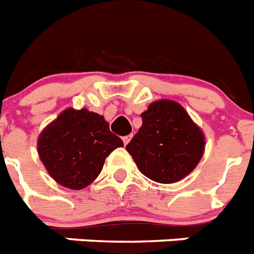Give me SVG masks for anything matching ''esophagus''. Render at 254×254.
<instances>
[{"label": "esophagus", "mask_w": 254, "mask_h": 254, "mask_svg": "<svg viewBox=\"0 0 254 254\" xmlns=\"http://www.w3.org/2000/svg\"><path fill=\"white\" fill-rule=\"evenodd\" d=\"M131 137H132V135H127V136H123V143H125V145H127V144L129 143Z\"/></svg>", "instance_id": "1"}]
</instances>
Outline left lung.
<instances>
[{
    "label": "left lung",
    "instance_id": "left-lung-1",
    "mask_svg": "<svg viewBox=\"0 0 254 254\" xmlns=\"http://www.w3.org/2000/svg\"><path fill=\"white\" fill-rule=\"evenodd\" d=\"M143 125L126 149L145 177L173 184L186 177L203 155L204 136L180 103L161 99L141 114Z\"/></svg>",
    "mask_w": 254,
    "mask_h": 254
}]
</instances>
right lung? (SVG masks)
Listing matches in <instances>:
<instances>
[{"instance_id": "obj_1", "label": "right lung", "mask_w": 254, "mask_h": 254, "mask_svg": "<svg viewBox=\"0 0 254 254\" xmlns=\"http://www.w3.org/2000/svg\"><path fill=\"white\" fill-rule=\"evenodd\" d=\"M123 147L102 115L86 109L63 111L38 140L42 162L58 184L80 190L98 177L105 160Z\"/></svg>"}]
</instances>
